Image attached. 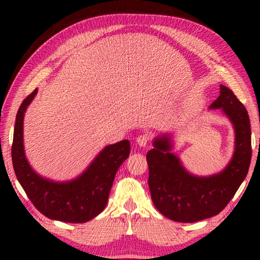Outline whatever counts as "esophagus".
I'll use <instances>...</instances> for the list:
<instances>
[{"label": "esophagus", "mask_w": 260, "mask_h": 260, "mask_svg": "<svg viewBox=\"0 0 260 260\" xmlns=\"http://www.w3.org/2000/svg\"><path fill=\"white\" fill-rule=\"evenodd\" d=\"M148 140H149V136L147 134H141L136 138V143H138L140 147H144L147 144Z\"/></svg>", "instance_id": "obj_1"}]
</instances>
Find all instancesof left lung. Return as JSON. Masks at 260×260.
<instances>
[{"mask_svg": "<svg viewBox=\"0 0 260 260\" xmlns=\"http://www.w3.org/2000/svg\"><path fill=\"white\" fill-rule=\"evenodd\" d=\"M210 109H221L235 129V151L218 174L196 177L186 171L179 157L171 152L169 134L153 140L147 153L149 189L159 212L178 222H195L211 218L226 208L248 174L251 161V128L244 105L226 86Z\"/></svg>", "mask_w": 260, "mask_h": 260, "instance_id": "8db88e82", "label": "left lung"}]
</instances>
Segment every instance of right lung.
<instances>
[{"label":"right lung","mask_w":260,"mask_h":260,"mask_svg":"<svg viewBox=\"0 0 260 260\" xmlns=\"http://www.w3.org/2000/svg\"><path fill=\"white\" fill-rule=\"evenodd\" d=\"M38 89L20 104L16 116L11 156L19 183L33 205L47 218L64 222H87L99 215L108 203L109 193L118 169L131 152L128 140L110 144L77 179L55 182L39 175L25 156L23 125L26 109Z\"/></svg>","instance_id":"right-lung-1"}]
</instances>
